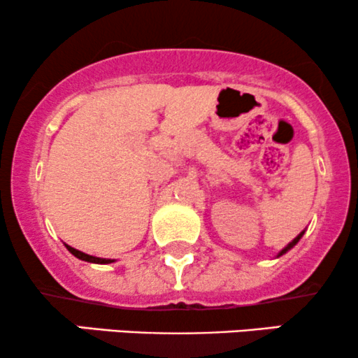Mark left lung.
Returning <instances> with one entry per match:
<instances>
[{"label": "left lung", "mask_w": 358, "mask_h": 358, "mask_svg": "<svg viewBox=\"0 0 358 358\" xmlns=\"http://www.w3.org/2000/svg\"><path fill=\"white\" fill-rule=\"evenodd\" d=\"M303 234H305V231H303L301 234H299V236L296 237V239H293V242H289V244H287V245H286V248H285V249H282V250H281V252H279V254H278V257H279V256H282V254H285V252H287V250H289L291 248H294V245H296V244H298V241H299V239H301V237H303Z\"/></svg>", "instance_id": "left-lung-1"}]
</instances>
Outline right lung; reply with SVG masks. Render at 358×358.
Returning a JSON list of instances; mask_svg holds the SVG:
<instances>
[{"mask_svg":"<svg viewBox=\"0 0 358 358\" xmlns=\"http://www.w3.org/2000/svg\"><path fill=\"white\" fill-rule=\"evenodd\" d=\"M65 248H67L69 250H71V252H72L73 256H76L77 259H82V261H87V262H96V264H109V262H114V261H110V259H101V257H94V256H89V254H84V252H80V250L73 249V248H71V245H67V244H65Z\"/></svg>","mask_w":358,"mask_h":358,"instance_id":"right-lung-1","label":"right lung"}]
</instances>
